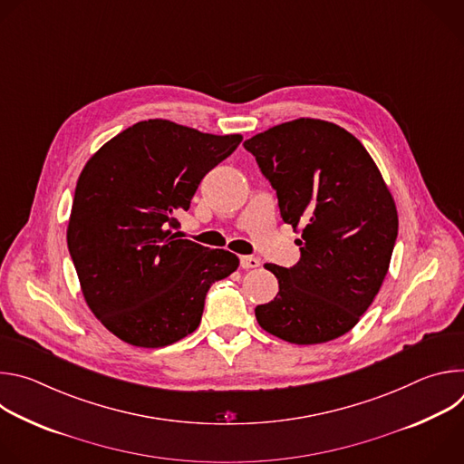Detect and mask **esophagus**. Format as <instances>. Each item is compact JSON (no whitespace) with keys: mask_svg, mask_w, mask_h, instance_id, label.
<instances>
[{"mask_svg":"<svg viewBox=\"0 0 464 464\" xmlns=\"http://www.w3.org/2000/svg\"><path fill=\"white\" fill-rule=\"evenodd\" d=\"M240 266L244 270H251V268L260 266V260L255 255H244V256H240Z\"/></svg>","mask_w":464,"mask_h":464,"instance_id":"esophagus-1","label":"esophagus"}]
</instances>
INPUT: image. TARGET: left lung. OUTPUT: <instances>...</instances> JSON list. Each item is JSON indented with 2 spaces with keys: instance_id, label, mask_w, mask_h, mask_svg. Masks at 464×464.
<instances>
[{
  "instance_id": "8db88e82",
  "label": "left lung",
  "mask_w": 464,
  "mask_h": 464,
  "mask_svg": "<svg viewBox=\"0 0 464 464\" xmlns=\"http://www.w3.org/2000/svg\"><path fill=\"white\" fill-rule=\"evenodd\" d=\"M244 149L277 192L285 224L301 227L299 262L264 266L279 292L255 308L258 324L295 345L343 336L376 297L399 235L378 167L347 130L319 119L277 124Z\"/></svg>"
}]
</instances>
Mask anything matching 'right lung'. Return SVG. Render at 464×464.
<instances>
[{
	"instance_id": "1",
	"label": "right lung",
	"mask_w": 464,
	"mask_h": 464,
	"mask_svg": "<svg viewBox=\"0 0 464 464\" xmlns=\"http://www.w3.org/2000/svg\"><path fill=\"white\" fill-rule=\"evenodd\" d=\"M240 141L149 119L82 169L68 247L88 306L119 340L147 349L176 343L200 324L211 285L238 268L235 253L172 231L204 176Z\"/></svg>"
}]
</instances>
